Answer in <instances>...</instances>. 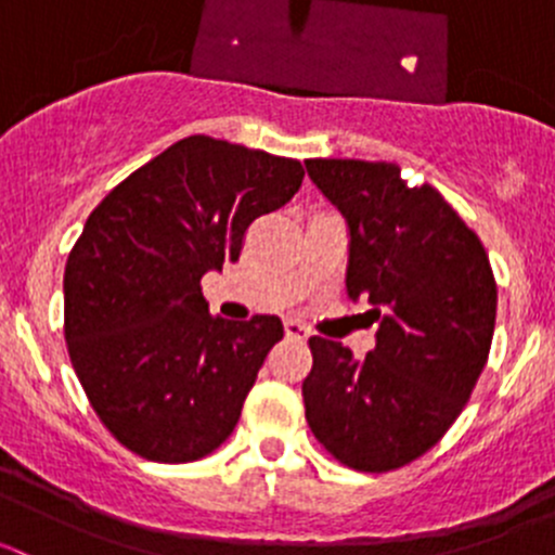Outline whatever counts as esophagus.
<instances>
[{
  "instance_id": "34e87169",
  "label": "esophagus",
  "mask_w": 555,
  "mask_h": 555,
  "mask_svg": "<svg viewBox=\"0 0 555 555\" xmlns=\"http://www.w3.org/2000/svg\"><path fill=\"white\" fill-rule=\"evenodd\" d=\"M284 333H287V338H293V340L309 338V330H306L300 322H295V319H287V322H284Z\"/></svg>"
}]
</instances>
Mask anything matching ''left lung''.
Returning a JSON list of instances; mask_svg holds the SVG:
<instances>
[{"label": "left lung", "instance_id": "obj_1", "mask_svg": "<svg viewBox=\"0 0 555 555\" xmlns=\"http://www.w3.org/2000/svg\"><path fill=\"white\" fill-rule=\"evenodd\" d=\"M306 169L349 225L346 293L378 324L362 360L309 340L306 422L340 464L389 473L424 456L467 405L494 335V273L443 195L408 184L400 166L313 158Z\"/></svg>", "mask_w": 555, "mask_h": 555}]
</instances>
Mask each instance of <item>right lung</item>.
<instances>
[{
  "mask_svg": "<svg viewBox=\"0 0 555 555\" xmlns=\"http://www.w3.org/2000/svg\"><path fill=\"white\" fill-rule=\"evenodd\" d=\"M293 158L188 137L91 211L64 271V338L102 424L150 462L220 449L238 424L279 317H211L201 276L242 255L257 217L304 182Z\"/></svg>",
  "mask_w": 555,
  "mask_h": 555,
  "instance_id": "1",
  "label": "right lung"
}]
</instances>
